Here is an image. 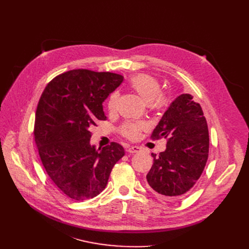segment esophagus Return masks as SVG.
Returning <instances> with one entry per match:
<instances>
[{"label":"esophagus","mask_w":249,"mask_h":249,"mask_svg":"<svg viewBox=\"0 0 249 249\" xmlns=\"http://www.w3.org/2000/svg\"><path fill=\"white\" fill-rule=\"evenodd\" d=\"M140 150H141V148L138 147V146H129V147L127 148V151H128L129 153H136V152H138V151H140Z\"/></svg>","instance_id":"obj_1"}]
</instances>
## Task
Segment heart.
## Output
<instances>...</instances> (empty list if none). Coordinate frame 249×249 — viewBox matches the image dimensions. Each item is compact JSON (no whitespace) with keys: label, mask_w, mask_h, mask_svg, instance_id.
Wrapping results in <instances>:
<instances>
[{"label":"heart","mask_w":249,"mask_h":249,"mask_svg":"<svg viewBox=\"0 0 249 249\" xmlns=\"http://www.w3.org/2000/svg\"><path fill=\"white\" fill-rule=\"evenodd\" d=\"M129 85L136 93L140 96V98L149 103V106L153 110H158L162 107L164 103V98L160 94V85L156 78L147 73H138L130 77ZM119 94L114 91L109 97L108 100V109L114 110L118 101ZM144 124L142 123H134V122H125L121 128L120 133L123 137L129 140L138 139L140 133L144 129Z\"/></svg>","instance_id":"obj_1"}]
</instances>
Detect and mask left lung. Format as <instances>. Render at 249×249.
Wrapping results in <instances>:
<instances>
[{"label":"left lung","instance_id":"1","mask_svg":"<svg viewBox=\"0 0 249 249\" xmlns=\"http://www.w3.org/2000/svg\"><path fill=\"white\" fill-rule=\"evenodd\" d=\"M166 139V149L158 156L147 182L159 197L172 201L190 191L200 178L209 155V130L200 104L193 96H178L151 134Z\"/></svg>","mask_w":249,"mask_h":249}]
</instances>
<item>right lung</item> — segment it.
<instances>
[{"label": "right lung", "mask_w": 249, "mask_h": 249, "mask_svg": "<svg viewBox=\"0 0 249 249\" xmlns=\"http://www.w3.org/2000/svg\"><path fill=\"white\" fill-rule=\"evenodd\" d=\"M123 82L109 71L72 70L51 80L37 105L34 139L46 174L74 201L98 196L125 150L112 142L99 151L89 129L106 120L102 103Z\"/></svg>", "instance_id": "1"}]
</instances>
